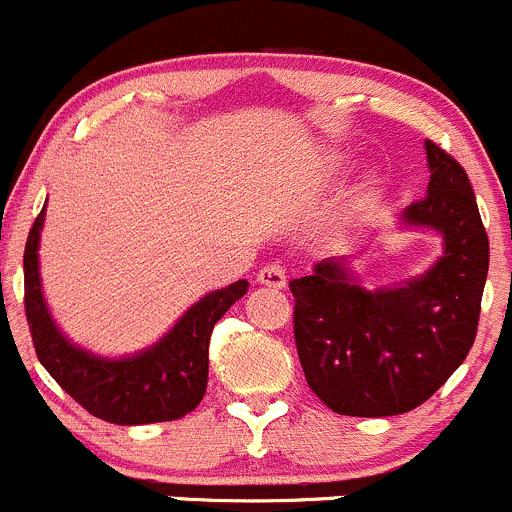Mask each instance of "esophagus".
Instances as JSON below:
<instances>
[{
	"instance_id": "esophagus-1",
	"label": "esophagus",
	"mask_w": 512,
	"mask_h": 512,
	"mask_svg": "<svg viewBox=\"0 0 512 512\" xmlns=\"http://www.w3.org/2000/svg\"><path fill=\"white\" fill-rule=\"evenodd\" d=\"M256 281L268 288H283L286 286V268H283L281 263H266V266L256 273Z\"/></svg>"
}]
</instances>
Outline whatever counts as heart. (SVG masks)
Returning <instances> with one entry per match:
<instances>
[{
  "label": "heart",
  "instance_id": "heart-1",
  "mask_svg": "<svg viewBox=\"0 0 512 512\" xmlns=\"http://www.w3.org/2000/svg\"><path fill=\"white\" fill-rule=\"evenodd\" d=\"M343 166H346V159H343L341 154H333V156H328L326 161H323V176H336L338 171L343 169ZM373 186H376V174H366V179H363V184H361V189H363V194H368V191L373 189Z\"/></svg>",
  "mask_w": 512,
  "mask_h": 512
}]
</instances>
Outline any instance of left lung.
I'll return each mask as SVG.
<instances>
[{
  "label": "left lung",
  "mask_w": 512,
  "mask_h": 512,
  "mask_svg": "<svg viewBox=\"0 0 512 512\" xmlns=\"http://www.w3.org/2000/svg\"><path fill=\"white\" fill-rule=\"evenodd\" d=\"M426 196L396 229L433 231L440 256L418 276L366 288L351 261L323 258L293 278V336L311 391L341 416L383 418L426 403L475 341L488 234L463 166L426 139Z\"/></svg>",
  "instance_id": "obj_1"
}]
</instances>
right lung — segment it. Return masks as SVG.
<instances>
[{"instance_id":"add662e5","label":"right lung","mask_w":512,"mask_h":512,"mask_svg":"<svg viewBox=\"0 0 512 512\" xmlns=\"http://www.w3.org/2000/svg\"><path fill=\"white\" fill-rule=\"evenodd\" d=\"M47 204L24 249V308L37 358L49 376L91 416L116 426L176 421L201 403L209 381L211 331L249 291V281L206 293L144 351L109 358L69 341L47 306L39 273V241Z\"/></svg>"}]
</instances>
